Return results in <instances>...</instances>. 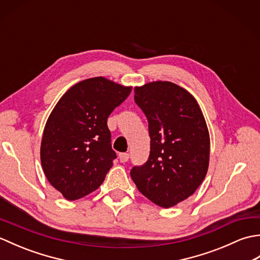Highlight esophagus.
Wrapping results in <instances>:
<instances>
[{
	"mask_svg": "<svg viewBox=\"0 0 260 260\" xmlns=\"http://www.w3.org/2000/svg\"><path fill=\"white\" fill-rule=\"evenodd\" d=\"M118 157H119V161H120V163H125V162L128 161V158H129V154H128V153H120Z\"/></svg>",
	"mask_w": 260,
	"mask_h": 260,
	"instance_id": "obj_1",
	"label": "esophagus"
}]
</instances>
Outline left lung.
Masks as SVG:
<instances>
[{
  "label": "left lung",
  "mask_w": 260,
  "mask_h": 260,
  "mask_svg": "<svg viewBox=\"0 0 260 260\" xmlns=\"http://www.w3.org/2000/svg\"><path fill=\"white\" fill-rule=\"evenodd\" d=\"M134 101L148 121L151 151L131 176L148 200L162 208L192 196L206 178L210 137L197 101L183 88L155 81L135 88Z\"/></svg>",
  "instance_id": "left-lung-1"
}]
</instances>
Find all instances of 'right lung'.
I'll return each instance as SVG.
<instances>
[{
	"label": "right lung",
	"instance_id": "right-lung-1",
	"mask_svg": "<svg viewBox=\"0 0 260 260\" xmlns=\"http://www.w3.org/2000/svg\"><path fill=\"white\" fill-rule=\"evenodd\" d=\"M124 87L96 77L64 93L49 116L41 142V164L50 184L67 200L97 190L117 157L108 116L129 96Z\"/></svg>",
	"mask_w": 260,
	"mask_h": 260
}]
</instances>
